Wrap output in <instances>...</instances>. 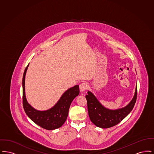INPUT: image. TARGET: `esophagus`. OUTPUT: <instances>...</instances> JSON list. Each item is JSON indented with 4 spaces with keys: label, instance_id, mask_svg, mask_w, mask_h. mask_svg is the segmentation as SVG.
I'll return each mask as SVG.
<instances>
[{
    "label": "esophagus",
    "instance_id": "esophagus-1",
    "mask_svg": "<svg viewBox=\"0 0 154 154\" xmlns=\"http://www.w3.org/2000/svg\"><path fill=\"white\" fill-rule=\"evenodd\" d=\"M88 87V85L85 82H82L80 85V89L81 92H84L86 90V89Z\"/></svg>",
    "mask_w": 154,
    "mask_h": 154
}]
</instances>
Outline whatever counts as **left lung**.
<instances>
[{"mask_svg": "<svg viewBox=\"0 0 154 154\" xmlns=\"http://www.w3.org/2000/svg\"><path fill=\"white\" fill-rule=\"evenodd\" d=\"M137 85L134 96L130 103L123 108L109 109L103 106L95 96L88 91L85 96L87 100L88 115L91 121L96 126L106 129L112 127L122 121L132 111L137 98Z\"/></svg>", "mask_w": 154, "mask_h": 154, "instance_id": "1", "label": "left lung"}]
</instances>
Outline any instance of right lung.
I'll use <instances>...</instances> for the list:
<instances>
[{"label":"right lung","mask_w":154,"mask_h":154,"mask_svg":"<svg viewBox=\"0 0 154 154\" xmlns=\"http://www.w3.org/2000/svg\"><path fill=\"white\" fill-rule=\"evenodd\" d=\"M29 63L25 69L22 78L23 107L26 115L35 124L47 130H54L62 126L66 121L71 103L79 95V85L68 89L51 109L40 111L28 102L25 95V75Z\"/></svg>","instance_id":"obj_1"}]
</instances>
